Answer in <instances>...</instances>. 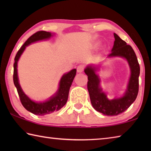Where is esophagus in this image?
Returning <instances> with one entry per match:
<instances>
[{"label":"esophagus","instance_id":"1","mask_svg":"<svg viewBox=\"0 0 151 151\" xmlns=\"http://www.w3.org/2000/svg\"><path fill=\"white\" fill-rule=\"evenodd\" d=\"M76 70H77L78 73H83L84 70V66L83 65L78 66L77 68H76Z\"/></svg>","mask_w":151,"mask_h":151}]
</instances>
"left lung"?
<instances>
[{
    "mask_svg": "<svg viewBox=\"0 0 151 151\" xmlns=\"http://www.w3.org/2000/svg\"><path fill=\"white\" fill-rule=\"evenodd\" d=\"M114 37L115 40L108 57H119L125 58L131 69V77L124 95L109 100L101 87V79L96 73L99 69V66L89 65L85 69V73L88 76L87 88L92 105L96 111L107 116H116L124 112L133 103L139 93L140 66L136 54L131 46L127 45V42L115 33H114Z\"/></svg>",
    "mask_w": 151,
    "mask_h": 151,
    "instance_id": "8db88e82",
    "label": "left lung"
}]
</instances>
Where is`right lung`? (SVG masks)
Returning <instances> with one entry per match:
<instances>
[{
  "label": "right lung",
  "mask_w": 151,
  "mask_h": 151,
  "mask_svg": "<svg viewBox=\"0 0 151 151\" xmlns=\"http://www.w3.org/2000/svg\"><path fill=\"white\" fill-rule=\"evenodd\" d=\"M52 36V35L51 32L43 31V30H40V31H38L35 33L34 35L30 36L27 41L24 43V45L20 47L14 58L13 81L20 97V102H21L22 106L28 111L39 116H44L46 114L59 111L62 107L65 105L68 100L70 87L76 75V70L73 69L70 72L63 75L60 81L59 86H58L57 93L52 96H51L48 101H46L43 103L42 102L36 103V102L30 99L24 94L23 91L20 87L17 74V63L27 46L30 45L32 42L39 41V40L50 39Z\"/></svg>",
  "instance_id": "1"
}]
</instances>
